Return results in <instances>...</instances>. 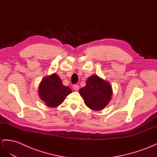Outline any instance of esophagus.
<instances>
[{
	"label": "esophagus",
	"mask_w": 157,
	"mask_h": 157,
	"mask_svg": "<svg viewBox=\"0 0 157 157\" xmlns=\"http://www.w3.org/2000/svg\"><path fill=\"white\" fill-rule=\"evenodd\" d=\"M73 89L75 90H78L79 89V86L77 84H75L73 85Z\"/></svg>",
	"instance_id": "34e87169"
}]
</instances>
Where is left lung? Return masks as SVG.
Returning <instances> with one entry per match:
<instances>
[{
	"label": "left lung",
	"mask_w": 157,
	"mask_h": 157,
	"mask_svg": "<svg viewBox=\"0 0 157 157\" xmlns=\"http://www.w3.org/2000/svg\"><path fill=\"white\" fill-rule=\"evenodd\" d=\"M79 94L88 108L97 111L108 105L112 98V89L108 82L93 75L88 78L85 87L80 89Z\"/></svg>",
	"instance_id": "left-lung-1"
}]
</instances>
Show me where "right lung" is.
I'll return each mask as SVG.
<instances>
[{
    "instance_id": "1",
    "label": "right lung",
    "mask_w": 157,
    "mask_h": 157,
    "mask_svg": "<svg viewBox=\"0 0 157 157\" xmlns=\"http://www.w3.org/2000/svg\"><path fill=\"white\" fill-rule=\"evenodd\" d=\"M72 93L68 87L64 86L57 74L44 78L40 84L39 97L49 107H57L63 102L66 97Z\"/></svg>"
}]
</instances>
